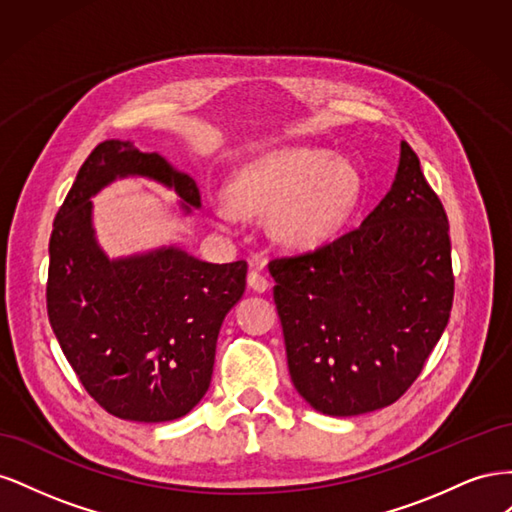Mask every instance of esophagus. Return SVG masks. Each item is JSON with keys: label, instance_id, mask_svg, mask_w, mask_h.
<instances>
[{"label": "esophagus", "instance_id": "obj_1", "mask_svg": "<svg viewBox=\"0 0 512 512\" xmlns=\"http://www.w3.org/2000/svg\"><path fill=\"white\" fill-rule=\"evenodd\" d=\"M247 286H250L254 292H265L271 284L265 275H262L260 271L252 269L250 273H247Z\"/></svg>", "mask_w": 512, "mask_h": 512}]
</instances>
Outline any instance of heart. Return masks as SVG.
Returning a JSON list of instances; mask_svg holds the SVG:
<instances>
[{"instance_id":"b5f03b06","label":"heart","mask_w":512,"mask_h":512,"mask_svg":"<svg viewBox=\"0 0 512 512\" xmlns=\"http://www.w3.org/2000/svg\"><path fill=\"white\" fill-rule=\"evenodd\" d=\"M363 179L346 158L320 147H284L247 162L232 192L213 198V213L232 226L243 213H269V235L288 250L327 245L359 209Z\"/></svg>"}]
</instances>
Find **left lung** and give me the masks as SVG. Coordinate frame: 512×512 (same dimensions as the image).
<instances>
[{"instance_id": "1", "label": "left lung", "mask_w": 512, "mask_h": 512, "mask_svg": "<svg viewBox=\"0 0 512 512\" xmlns=\"http://www.w3.org/2000/svg\"><path fill=\"white\" fill-rule=\"evenodd\" d=\"M294 389L314 410L391 406L421 374L453 307L448 220L401 141L391 190L359 228L269 262Z\"/></svg>"}]
</instances>
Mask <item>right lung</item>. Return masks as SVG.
<instances>
[{"label":"right lung","instance_id":"right-lung-1","mask_svg":"<svg viewBox=\"0 0 512 512\" xmlns=\"http://www.w3.org/2000/svg\"><path fill=\"white\" fill-rule=\"evenodd\" d=\"M145 177L200 209L196 181L160 153L104 141L81 166L49 243L46 309L87 393L119 418L166 423L205 397L220 327L245 292V260L213 265L181 245L111 258L94 228V198L117 179Z\"/></svg>","mask_w":512,"mask_h":512}]
</instances>
